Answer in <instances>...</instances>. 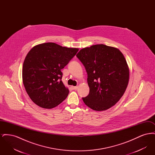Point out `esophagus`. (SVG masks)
<instances>
[{"instance_id": "esophagus-1", "label": "esophagus", "mask_w": 155, "mask_h": 155, "mask_svg": "<svg viewBox=\"0 0 155 155\" xmlns=\"http://www.w3.org/2000/svg\"><path fill=\"white\" fill-rule=\"evenodd\" d=\"M72 88L73 89H75V90H76V89H78V86H75V87L72 86Z\"/></svg>"}]
</instances>
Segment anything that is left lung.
<instances>
[{
  "label": "left lung",
  "instance_id": "obj_1",
  "mask_svg": "<svg viewBox=\"0 0 155 155\" xmlns=\"http://www.w3.org/2000/svg\"><path fill=\"white\" fill-rule=\"evenodd\" d=\"M76 56L88 74L89 93L82 97L94 110L104 111L114 106L128 86L130 70L125 58L114 47L103 44L82 48Z\"/></svg>",
  "mask_w": 155,
  "mask_h": 155
}]
</instances>
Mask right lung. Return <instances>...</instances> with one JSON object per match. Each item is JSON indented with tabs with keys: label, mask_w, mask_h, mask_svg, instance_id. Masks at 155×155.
I'll use <instances>...</instances> for the list:
<instances>
[{
	"label": "right lung",
	"mask_w": 155,
	"mask_h": 155,
	"mask_svg": "<svg viewBox=\"0 0 155 155\" xmlns=\"http://www.w3.org/2000/svg\"><path fill=\"white\" fill-rule=\"evenodd\" d=\"M78 50L53 42L37 45L30 50L22 66V82L34 103L52 109L66 99L69 90L61 80V70Z\"/></svg>",
	"instance_id": "1"
}]
</instances>
